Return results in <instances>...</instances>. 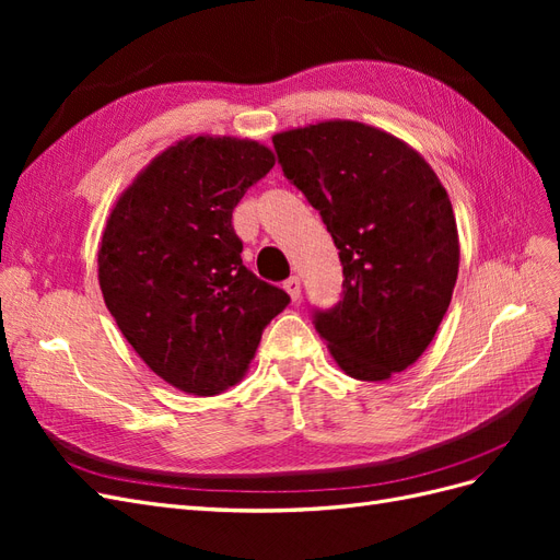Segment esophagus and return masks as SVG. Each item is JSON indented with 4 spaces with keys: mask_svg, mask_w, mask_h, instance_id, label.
Listing matches in <instances>:
<instances>
[{
    "mask_svg": "<svg viewBox=\"0 0 560 560\" xmlns=\"http://www.w3.org/2000/svg\"><path fill=\"white\" fill-rule=\"evenodd\" d=\"M282 287H284V290H287V294L292 296V301H299V296H301V280H299L296 276L287 278V280L282 282Z\"/></svg>",
    "mask_w": 560,
    "mask_h": 560,
    "instance_id": "obj_1",
    "label": "esophagus"
}]
</instances>
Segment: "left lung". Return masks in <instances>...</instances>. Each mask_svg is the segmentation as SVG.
<instances>
[{"label":"left lung","mask_w":560,"mask_h":560,"mask_svg":"<svg viewBox=\"0 0 560 560\" xmlns=\"http://www.w3.org/2000/svg\"><path fill=\"white\" fill-rule=\"evenodd\" d=\"M273 147L343 266L341 301L313 308L334 360L360 381L411 366L442 325L460 261L442 182L418 151L354 121L278 132Z\"/></svg>","instance_id":"obj_1"}]
</instances>
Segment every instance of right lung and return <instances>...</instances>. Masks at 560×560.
<instances>
[{
	"label": "right lung",
	"instance_id": "1",
	"mask_svg": "<svg viewBox=\"0 0 560 560\" xmlns=\"http://www.w3.org/2000/svg\"><path fill=\"white\" fill-rule=\"evenodd\" d=\"M276 165L233 138L182 140L151 161L107 219L97 278L118 329L163 381L198 397L238 383L284 290L243 264L233 208Z\"/></svg>",
	"mask_w": 560,
	"mask_h": 560
}]
</instances>
